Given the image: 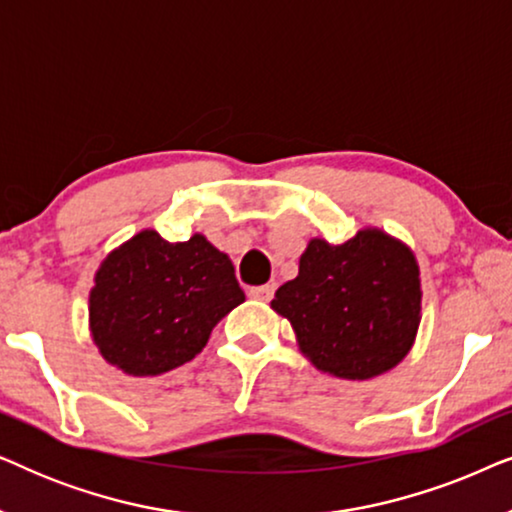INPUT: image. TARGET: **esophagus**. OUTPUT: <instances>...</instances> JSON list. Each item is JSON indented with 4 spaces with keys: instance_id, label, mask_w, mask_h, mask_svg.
<instances>
[{
    "instance_id": "34e87169",
    "label": "esophagus",
    "mask_w": 512,
    "mask_h": 512,
    "mask_svg": "<svg viewBox=\"0 0 512 512\" xmlns=\"http://www.w3.org/2000/svg\"><path fill=\"white\" fill-rule=\"evenodd\" d=\"M272 296H275V284H263L249 289V298L258 300V303H270Z\"/></svg>"
}]
</instances>
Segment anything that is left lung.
<instances>
[{"label":"left lung","instance_id":"left-lung-1","mask_svg":"<svg viewBox=\"0 0 512 512\" xmlns=\"http://www.w3.org/2000/svg\"><path fill=\"white\" fill-rule=\"evenodd\" d=\"M293 328L298 349L324 375L373 380L396 368L422 321V277L415 251L380 228L347 242L312 237L298 277L270 303Z\"/></svg>","mask_w":512,"mask_h":512}]
</instances>
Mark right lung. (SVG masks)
<instances>
[{"mask_svg": "<svg viewBox=\"0 0 512 512\" xmlns=\"http://www.w3.org/2000/svg\"><path fill=\"white\" fill-rule=\"evenodd\" d=\"M240 303L233 261L205 235L167 242L144 228L97 268L88 331L111 366L153 377L202 352L214 326Z\"/></svg>", "mask_w": 512, "mask_h": 512, "instance_id": "1", "label": "right lung"}]
</instances>
